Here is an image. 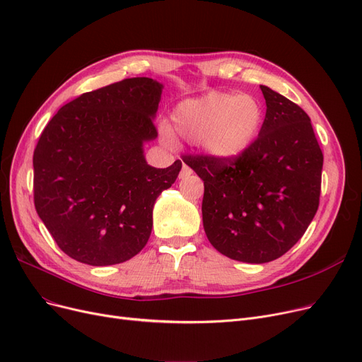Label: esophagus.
Listing matches in <instances>:
<instances>
[{"instance_id":"obj_1","label":"esophagus","mask_w":362,"mask_h":362,"mask_svg":"<svg viewBox=\"0 0 362 362\" xmlns=\"http://www.w3.org/2000/svg\"><path fill=\"white\" fill-rule=\"evenodd\" d=\"M193 173V170L187 166V165H182V169H181V172H180V178L181 180H184V178H187V177H190Z\"/></svg>"}]
</instances>
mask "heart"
I'll use <instances>...</instances> for the list:
<instances>
[{"mask_svg": "<svg viewBox=\"0 0 362 362\" xmlns=\"http://www.w3.org/2000/svg\"><path fill=\"white\" fill-rule=\"evenodd\" d=\"M170 120L178 135L196 142L215 160L231 162L257 139L264 111L251 95L209 92L178 104ZM163 138L168 142L173 141L169 127H163Z\"/></svg>", "mask_w": 362, "mask_h": 362, "instance_id": "b5f03b06", "label": "heart"}]
</instances>
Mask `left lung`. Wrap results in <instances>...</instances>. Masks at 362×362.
Returning a JSON list of instances; mask_svg holds the SVG:
<instances>
[{
  "label": "left lung",
  "instance_id": "left-lung-1",
  "mask_svg": "<svg viewBox=\"0 0 362 362\" xmlns=\"http://www.w3.org/2000/svg\"><path fill=\"white\" fill-rule=\"evenodd\" d=\"M259 89L266 119L240 157L182 156L205 185L202 216L212 247L257 264L279 258L305 235L320 206L324 163L309 115L267 86Z\"/></svg>",
  "mask_w": 362,
  "mask_h": 362
}]
</instances>
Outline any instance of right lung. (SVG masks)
Instances as JSON below:
<instances>
[{
	"label": "right lung",
	"instance_id": "1",
	"mask_svg": "<svg viewBox=\"0 0 362 362\" xmlns=\"http://www.w3.org/2000/svg\"><path fill=\"white\" fill-rule=\"evenodd\" d=\"M163 86L124 78L57 111L34 150V205L66 255L90 266L127 262L146 247L153 206L182 163L147 165L142 144L157 136L153 117Z\"/></svg>",
	"mask_w": 362,
	"mask_h": 362
}]
</instances>
